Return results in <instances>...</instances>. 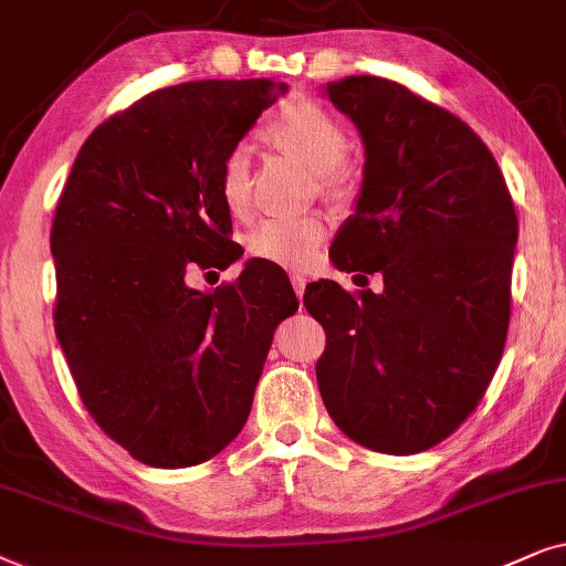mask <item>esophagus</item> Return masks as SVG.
Returning <instances> with one entry per match:
<instances>
[{
	"mask_svg": "<svg viewBox=\"0 0 566 566\" xmlns=\"http://www.w3.org/2000/svg\"><path fill=\"white\" fill-rule=\"evenodd\" d=\"M290 282H292V287H295V295H297V297H303L305 284H307L305 274H300V271H292V274H290Z\"/></svg>",
	"mask_w": 566,
	"mask_h": 566,
	"instance_id": "34e87169",
	"label": "esophagus"
}]
</instances>
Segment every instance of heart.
I'll return each mask as SVG.
<instances>
[{
    "label": "heart",
    "instance_id": "b5f03b06",
    "mask_svg": "<svg viewBox=\"0 0 566 566\" xmlns=\"http://www.w3.org/2000/svg\"><path fill=\"white\" fill-rule=\"evenodd\" d=\"M269 137L321 176V188L328 196H342L349 188L344 163L349 157L352 139L334 113L311 101L284 105L269 120ZM251 147L232 145L224 153L217 172V191L230 214L243 217L251 209ZM326 240V222L318 217H284L266 220L248 235V251L253 259L303 269L318 255Z\"/></svg>",
    "mask_w": 566,
    "mask_h": 566
}]
</instances>
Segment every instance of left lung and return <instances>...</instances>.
Segmentation results:
<instances>
[{
	"label": "left lung",
	"instance_id": "left-lung-1",
	"mask_svg": "<svg viewBox=\"0 0 566 566\" xmlns=\"http://www.w3.org/2000/svg\"><path fill=\"white\" fill-rule=\"evenodd\" d=\"M326 93L367 157L334 263L380 271L382 292L307 284L303 303L326 331L315 378L354 442L421 453L471 417L500 365L517 214L494 155L455 113L370 74Z\"/></svg>",
	"mask_w": 566,
	"mask_h": 566
}]
</instances>
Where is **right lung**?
<instances>
[{"label": "right lung", "instance_id": "1", "mask_svg": "<svg viewBox=\"0 0 566 566\" xmlns=\"http://www.w3.org/2000/svg\"><path fill=\"white\" fill-rule=\"evenodd\" d=\"M284 90H155L90 134L59 196L56 338L90 417L155 469L205 463L235 440L274 328L297 311L287 274L253 261L214 292L186 284L188 271H222L243 253L217 172Z\"/></svg>", "mask_w": 566, "mask_h": 566}]
</instances>
